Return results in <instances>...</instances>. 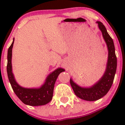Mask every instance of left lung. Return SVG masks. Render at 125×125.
Instances as JSON below:
<instances>
[{"label": "left lung", "instance_id": "left-lung-1", "mask_svg": "<svg viewBox=\"0 0 125 125\" xmlns=\"http://www.w3.org/2000/svg\"><path fill=\"white\" fill-rule=\"evenodd\" d=\"M97 23L102 32L108 49V59L105 73L97 83L89 88H81L70 79V84L75 94L82 100L89 101H96L106 94L113 83L117 67V58L113 41L108 34L103 23L101 22H97Z\"/></svg>", "mask_w": 125, "mask_h": 125}]
</instances>
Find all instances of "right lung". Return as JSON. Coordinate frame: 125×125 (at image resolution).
<instances>
[{
	"label": "right lung",
	"instance_id": "1",
	"mask_svg": "<svg viewBox=\"0 0 125 125\" xmlns=\"http://www.w3.org/2000/svg\"><path fill=\"white\" fill-rule=\"evenodd\" d=\"M14 39L9 47L7 53V72L9 82L13 91L17 96L24 104L30 106L44 105L50 102L53 96L54 87L57 78L59 74L64 71L63 69L58 68L47 76L46 82L39 89H28L20 86L14 79L12 73V49L14 44Z\"/></svg>",
	"mask_w": 125,
	"mask_h": 125
}]
</instances>
